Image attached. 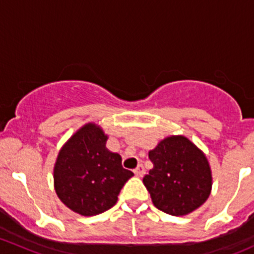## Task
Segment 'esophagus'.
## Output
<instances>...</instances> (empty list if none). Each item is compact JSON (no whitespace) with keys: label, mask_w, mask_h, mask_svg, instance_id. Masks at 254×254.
Wrapping results in <instances>:
<instances>
[{"label":"esophagus","mask_w":254,"mask_h":254,"mask_svg":"<svg viewBox=\"0 0 254 254\" xmlns=\"http://www.w3.org/2000/svg\"><path fill=\"white\" fill-rule=\"evenodd\" d=\"M134 173H135V176H137V177H142L143 175H145V170H143L142 165L137 166V167L134 170Z\"/></svg>","instance_id":"34e87169"}]
</instances>
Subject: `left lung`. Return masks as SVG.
<instances>
[{"instance_id":"8db88e82","label":"left lung","mask_w":254,"mask_h":254,"mask_svg":"<svg viewBox=\"0 0 254 254\" xmlns=\"http://www.w3.org/2000/svg\"><path fill=\"white\" fill-rule=\"evenodd\" d=\"M153 168L142 182L157 209L183 216L203 205L211 191L206 156L186 136H168L148 152Z\"/></svg>"}]
</instances>
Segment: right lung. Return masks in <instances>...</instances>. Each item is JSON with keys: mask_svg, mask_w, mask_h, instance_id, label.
Here are the masks:
<instances>
[{"mask_svg": "<svg viewBox=\"0 0 254 254\" xmlns=\"http://www.w3.org/2000/svg\"><path fill=\"white\" fill-rule=\"evenodd\" d=\"M108 136L94 123L78 129L63 146L54 167V187L68 209L83 216L115 205L134 173L122 166L119 153L106 147Z\"/></svg>", "mask_w": 254, "mask_h": 254, "instance_id": "1", "label": "right lung"}]
</instances>
